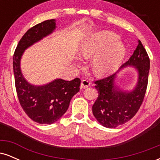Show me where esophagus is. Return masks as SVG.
I'll use <instances>...</instances> for the list:
<instances>
[{"mask_svg": "<svg viewBox=\"0 0 160 160\" xmlns=\"http://www.w3.org/2000/svg\"><path fill=\"white\" fill-rule=\"evenodd\" d=\"M91 82L87 80H82L81 81V84H80V87L81 88H86L89 87L90 86Z\"/></svg>", "mask_w": 160, "mask_h": 160, "instance_id": "1", "label": "esophagus"}]
</instances>
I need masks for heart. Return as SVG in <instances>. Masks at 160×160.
Wrapping results in <instances>:
<instances>
[{"instance_id": "heart-1", "label": "heart", "mask_w": 160, "mask_h": 160, "mask_svg": "<svg viewBox=\"0 0 160 160\" xmlns=\"http://www.w3.org/2000/svg\"><path fill=\"white\" fill-rule=\"evenodd\" d=\"M119 36L114 33L105 32L97 34L88 40L81 49L82 56L93 57L92 68L98 76L111 74L120 67L126 55L124 46L119 41Z\"/></svg>"}]
</instances>
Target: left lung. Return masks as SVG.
I'll list each match as a JSON object with an SVG mask.
<instances>
[{
	"instance_id": "1",
	"label": "left lung",
	"mask_w": 160,
	"mask_h": 160,
	"mask_svg": "<svg viewBox=\"0 0 160 160\" xmlns=\"http://www.w3.org/2000/svg\"><path fill=\"white\" fill-rule=\"evenodd\" d=\"M128 65L135 66L138 71V84L130 92H122L116 87V74L94 81L98 96L92 106V113L104 127L115 128L128 122L136 114L144 101L148 83L150 58L140 40L128 61L120 69Z\"/></svg>"
}]
</instances>
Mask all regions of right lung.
Listing matches in <instances>:
<instances>
[{
	"instance_id": "1",
	"label": "right lung",
	"mask_w": 160,
	"mask_h": 160,
	"mask_svg": "<svg viewBox=\"0 0 160 160\" xmlns=\"http://www.w3.org/2000/svg\"><path fill=\"white\" fill-rule=\"evenodd\" d=\"M56 20L49 19L34 25L25 32L13 55V72L16 93L23 111L34 122L52 124L67 111L72 97L80 90L78 78L71 81L57 79L42 86L29 84L20 70V58L25 49L52 32Z\"/></svg>"
}]
</instances>
